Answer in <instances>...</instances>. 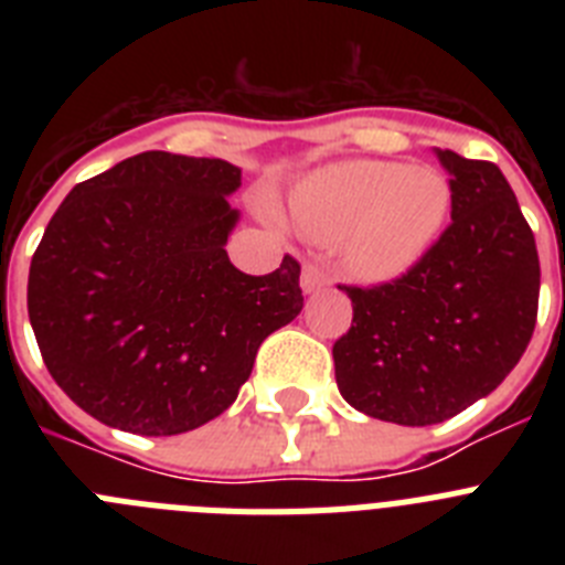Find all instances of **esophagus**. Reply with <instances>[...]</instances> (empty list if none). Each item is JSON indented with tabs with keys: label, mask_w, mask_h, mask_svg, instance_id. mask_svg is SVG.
Wrapping results in <instances>:
<instances>
[{
	"label": "esophagus",
	"mask_w": 565,
	"mask_h": 565,
	"mask_svg": "<svg viewBox=\"0 0 565 565\" xmlns=\"http://www.w3.org/2000/svg\"><path fill=\"white\" fill-rule=\"evenodd\" d=\"M299 286H302V291L306 294H313L319 291V288L331 286V277H328L319 266H306L302 268V277H299Z\"/></svg>",
	"instance_id": "1"
}]
</instances>
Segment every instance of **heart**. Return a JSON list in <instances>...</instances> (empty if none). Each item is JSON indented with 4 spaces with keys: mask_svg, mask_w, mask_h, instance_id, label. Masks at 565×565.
Returning <instances> with one entry per match:
<instances>
[{
    "mask_svg": "<svg viewBox=\"0 0 565 565\" xmlns=\"http://www.w3.org/2000/svg\"><path fill=\"white\" fill-rule=\"evenodd\" d=\"M450 206V181L438 169L402 161L333 163L291 192L299 232L342 248L344 268L362 282L411 274L441 237Z\"/></svg>",
    "mask_w": 565,
    "mask_h": 565,
    "instance_id": "heart-1",
    "label": "heart"
}]
</instances>
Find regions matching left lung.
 <instances>
[{
  "mask_svg": "<svg viewBox=\"0 0 565 565\" xmlns=\"http://www.w3.org/2000/svg\"><path fill=\"white\" fill-rule=\"evenodd\" d=\"M452 223L402 279L339 286L351 331L333 344L342 398L379 422L427 427L489 396L521 362L537 319L535 234L501 169L438 149Z\"/></svg>",
  "mask_w": 565,
  "mask_h": 565,
  "instance_id": "left-lung-1",
  "label": "left lung"
}]
</instances>
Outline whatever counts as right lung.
<instances>
[{
	"label": "right lung",
	"instance_id": "1",
	"mask_svg": "<svg viewBox=\"0 0 565 565\" xmlns=\"http://www.w3.org/2000/svg\"><path fill=\"white\" fill-rule=\"evenodd\" d=\"M239 172L141 152L78 183L30 259L28 313L50 376L107 427L178 436L221 416L268 333L302 311L299 263L232 266Z\"/></svg>",
	"mask_w": 565,
	"mask_h": 565
}]
</instances>
